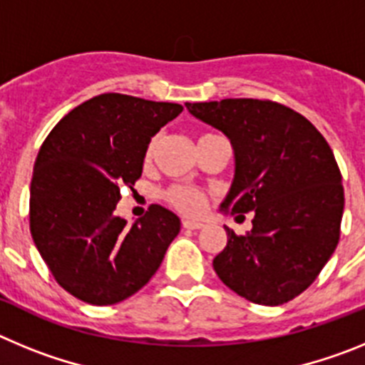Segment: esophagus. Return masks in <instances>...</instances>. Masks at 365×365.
I'll return each instance as SVG.
<instances>
[{
	"label": "esophagus",
	"mask_w": 365,
	"mask_h": 365,
	"mask_svg": "<svg viewBox=\"0 0 365 365\" xmlns=\"http://www.w3.org/2000/svg\"><path fill=\"white\" fill-rule=\"evenodd\" d=\"M205 225H202L201 221H192V219H182V228H186V230H199V228H202Z\"/></svg>",
	"instance_id": "34e87169"
}]
</instances>
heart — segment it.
<instances>
[{
    "label": "heart",
    "instance_id": "heart-1",
    "mask_svg": "<svg viewBox=\"0 0 365 365\" xmlns=\"http://www.w3.org/2000/svg\"><path fill=\"white\" fill-rule=\"evenodd\" d=\"M206 135L212 133H205L201 135V137H206ZM157 146H159V137H153L150 143H148L146 151H144V160H146V163H150V160L153 159ZM164 199H166V202L172 206V208H175L177 212H180V214L185 215H199L205 210L206 206L205 193L197 188H192V186H170V188L164 192Z\"/></svg>",
    "mask_w": 365,
    "mask_h": 365
}]
</instances>
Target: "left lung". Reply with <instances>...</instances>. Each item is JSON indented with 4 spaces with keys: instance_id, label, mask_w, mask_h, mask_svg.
Instances as JSON below:
<instances>
[{
    "instance_id": "left-lung-1",
    "label": "left lung",
    "mask_w": 365,
    "mask_h": 365,
    "mask_svg": "<svg viewBox=\"0 0 365 365\" xmlns=\"http://www.w3.org/2000/svg\"><path fill=\"white\" fill-rule=\"evenodd\" d=\"M230 138L235 177L222 208L254 212L252 230L225 228L214 270L228 289L259 305H282L322 272L340 240L341 173L333 150L307 118L272 100L186 104Z\"/></svg>"
}]
</instances>
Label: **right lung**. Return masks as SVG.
<instances>
[{
	"label": "right lung",
	"instance_id": "right-lung-1",
	"mask_svg": "<svg viewBox=\"0 0 365 365\" xmlns=\"http://www.w3.org/2000/svg\"><path fill=\"white\" fill-rule=\"evenodd\" d=\"M180 104L104 93L69 111L38 151L29 225L56 283L91 305L140 291L180 230L173 212L151 205L128 227L115 214L120 188L143 175L144 151Z\"/></svg>",
	"mask_w": 365,
	"mask_h": 365
}]
</instances>
